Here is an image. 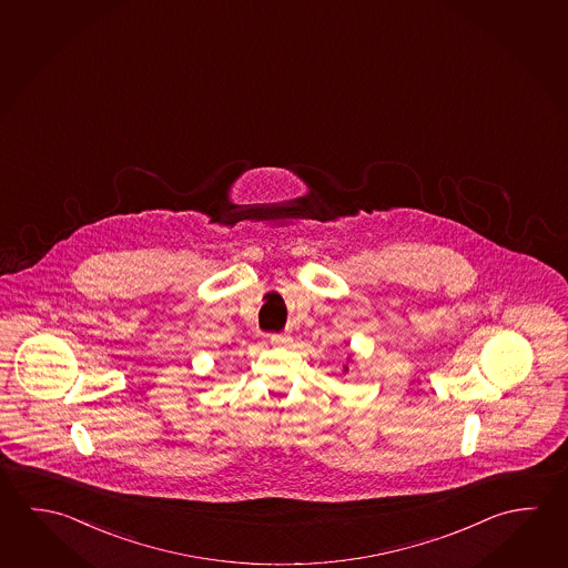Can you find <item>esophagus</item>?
I'll return each instance as SVG.
<instances>
[{
	"label": "esophagus",
	"mask_w": 568,
	"mask_h": 568,
	"mask_svg": "<svg viewBox=\"0 0 568 568\" xmlns=\"http://www.w3.org/2000/svg\"><path fill=\"white\" fill-rule=\"evenodd\" d=\"M288 335H281V333H277V335H271L270 341L271 345H287L288 343Z\"/></svg>",
	"instance_id": "obj_1"
}]
</instances>
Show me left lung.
<instances>
[{
	"mask_svg": "<svg viewBox=\"0 0 568 568\" xmlns=\"http://www.w3.org/2000/svg\"><path fill=\"white\" fill-rule=\"evenodd\" d=\"M347 363H353V353H348ZM343 373H348V365H343Z\"/></svg>",
	"mask_w": 568,
	"mask_h": 568,
	"instance_id": "left-lung-1",
	"label": "left lung"
}]
</instances>
